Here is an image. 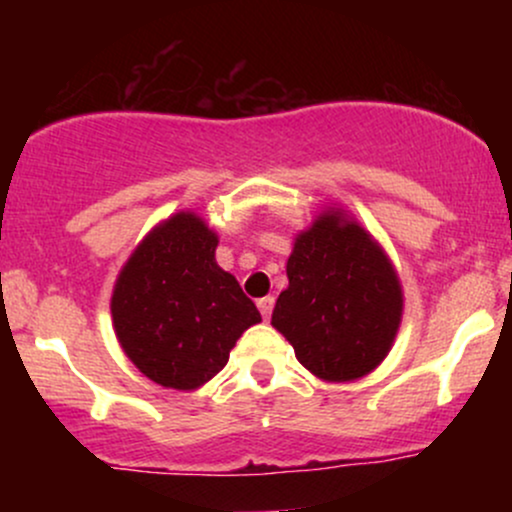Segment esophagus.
<instances>
[{
    "instance_id": "esophagus-1",
    "label": "esophagus",
    "mask_w": 512,
    "mask_h": 512,
    "mask_svg": "<svg viewBox=\"0 0 512 512\" xmlns=\"http://www.w3.org/2000/svg\"><path fill=\"white\" fill-rule=\"evenodd\" d=\"M257 308H260L264 320H269V317H272V310H274V298L272 296L260 298V301H257Z\"/></svg>"
}]
</instances>
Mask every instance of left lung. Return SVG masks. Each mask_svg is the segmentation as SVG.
Instances as JSON below:
<instances>
[{
  "mask_svg": "<svg viewBox=\"0 0 512 512\" xmlns=\"http://www.w3.org/2000/svg\"><path fill=\"white\" fill-rule=\"evenodd\" d=\"M286 276L272 325L310 373L349 383L383 363L404 296L390 257L361 223L342 209L322 211L296 236Z\"/></svg>",
  "mask_w": 512,
  "mask_h": 512,
  "instance_id": "obj_1",
  "label": "left lung"
}]
</instances>
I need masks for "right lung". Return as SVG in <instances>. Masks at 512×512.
<instances>
[{"mask_svg": "<svg viewBox=\"0 0 512 512\" xmlns=\"http://www.w3.org/2000/svg\"><path fill=\"white\" fill-rule=\"evenodd\" d=\"M219 236L192 211L158 223L115 281L113 327L149 380L197 390L228 363L248 327L262 322L236 276L216 264Z\"/></svg>", "mask_w": 512, "mask_h": 512, "instance_id": "obj_1", "label": "right lung"}]
</instances>
